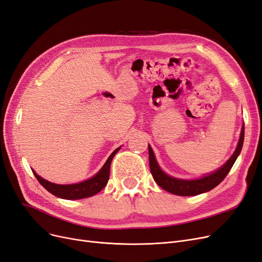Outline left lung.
Instances as JSON below:
<instances>
[{
  "instance_id": "obj_1",
  "label": "left lung",
  "mask_w": 262,
  "mask_h": 262,
  "mask_svg": "<svg viewBox=\"0 0 262 262\" xmlns=\"http://www.w3.org/2000/svg\"><path fill=\"white\" fill-rule=\"evenodd\" d=\"M243 142H244V125L242 126L237 147L234 153L232 154V157L226 162L225 165L221 166L216 171L209 173L207 176H204L199 179H192V180L178 179L175 177L168 176L167 173L164 172L159 166L151 146H149V164H150V170L153 176V179L162 189L176 195L193 196V195L201 194V193L210 191L211 189L217 187L219 183L226 178V176L231 170L232 166H233V164L236 161L237 157L239 156L242 147H243Z\"/></svg>"
}]
</instances>
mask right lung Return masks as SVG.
<instances>
[{
    "label": "right lung",
    "instance_id": "obj_1",
    "mask_svg": "<svg viewBox=\"0 0 262 262\" xmlns=\"http://www.w3.org/2000/svg\"><path fill=\"white\" fill-rule=\"evenodd\" d=\"M120 149L121 147L115 149L112 152L109 159L104 163L102 168L97 172L94 177L79 183H74V185H57V183H53L43 179L42 177L38 176L34 170L32 171L38 182H40L48 192H51L52 194H54L57 198L64 200H80L90 198L97 194V193L100 192L106 186L110 176V165L112 159Z\"/></svg>",
    "mask_w": 262,
    "mask_h": 262
}]
</instances>
